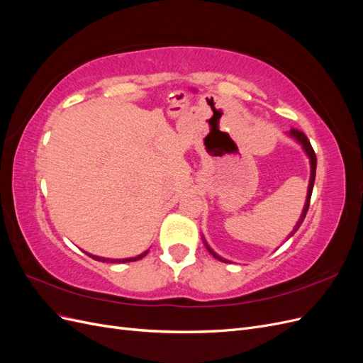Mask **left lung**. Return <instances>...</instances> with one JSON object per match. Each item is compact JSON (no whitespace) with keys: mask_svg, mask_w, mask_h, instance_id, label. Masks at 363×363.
Listing matches in <instances>:
<instances>
[{"mask_svg":"<svg viewBox=\"0 0 363 363\" xmlns=\"http://www.w3.org/2000/svg\"><path fill=\"white\" fill-rule=\"evenodd\" d=\"M289 136L291 138H294L296 142H298V144L303 147V150H304V152L307 155V157H309V160H311V180H309V188H307V199H306V203H304V207H303V212H301V216H300V219H298V223L295 224V227H294V230L291 232V235H289V238L291 236H294V233L296 232V230L300 228V225L303 224V221H304V218H306V213H307V211H309V204H311V196H312V191H313V183H315V174H316V155H315V151H313V148H312V145H311V142H309V139H307V136L303 133V131H300V130H296V128H291V131H289ZM204 244H206V248L208 250V252H211V255L215 257V259H218V260H221V262H228V260H225V259H223L221 256H218L216 252L207 245V242L204 240Z\"/></svg>","mask_w":363,"mask_h":363,"instance_id":"left-lung-1","label":"left lung"}]
</instances>
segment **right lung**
Segmentation results:
<instances>
[{
  "instance_id": "add662e5",
  "label": "right lung",
  "mask_w": 363,
  "mask_h": 363,
  "mask_svg": "<svg viewBox=\"0 0 363 363\" xmlns=\"http://www.w3.org/2000/svg\"><path fill=\"white\" fill-rule=\"evenodd\" d=\"M147 252H148V250L147 251H144L142 252V255H139V256H136V257H128V259H106V257H100V256H92V255H89V252H86L87 256L89 257H92V259H95V260H98V262H111V263H127V262H135V260H139V259H142L144 256H147Z\"/></svg>"
}]
</instances>
